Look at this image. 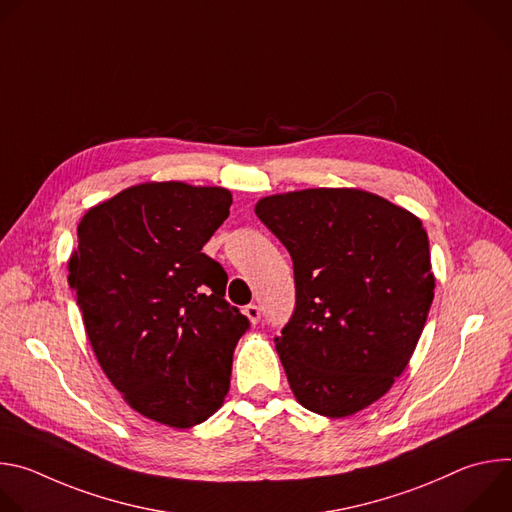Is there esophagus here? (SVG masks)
<instances>
[{"label": "esophagus", "mask_w": 512, "mask_h": 512, "mask_svg": "<svg viewBox=\"0 0 512 512\" xmlns=\"http://www.w3.org/2000/svg\"><path fill=\"white\" fill-rule=\"evenodd\" d=\"M243 314H245L253 324H257V322L261 320V308H259L257 304H249V306H245Z\"/></svg>", "instance_id": "esophagus-1"}]
</instances>
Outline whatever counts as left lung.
<instances>
[{"label": "left lung", "instance_id": "left-lung-1", "mask_svg": "<svg viewBox=\"0 0 512 512\" xmlns=\"http://www.w3.org/2000/svg\"><path fill=\"white\" fill-rule=\"evenodd\" d=\"M294 261L296 308L273 338L296 399L346 417L381 399L423 332L435 279L419 218L352 188L257 202Z\"/></svg>", "mask_w": 512, "mask_h": 512}]
</instances>
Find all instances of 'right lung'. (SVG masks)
I'll list each match as a JSON object with an SVG mask.
<instances>
[{
    "label": "right lung",
    "mask_w": 512,
    "mask_h": 512,
    "mask_svg": "<svg viewBox=\"0 0 512 512\" xmlns=\"http://www.w3.org/2000/svg\"><path fill=\"white\" fill-rule=\"evenodd\" d=\"M231 202L225 188L131 186L83 216L68 261L101 369L135 411L170 427L223 405L251 326L225 300L223 265L202 253Z\"/></svg>",
    "instance_id": "add662e5"
}]
</instances>
